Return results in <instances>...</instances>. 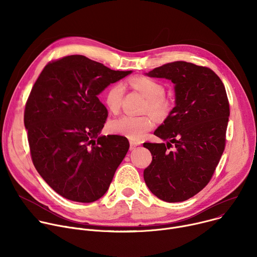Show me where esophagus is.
I'll return each instance as SVG.
<instances>
[{
    "label": "esophagus",
    "mask_w": 257,
    "mask_h": 257,
    "mask_svg": "<svg viewBox=\"0 0 257 257\" xmlns=\"http://www.w3.org/2000/svg\"><path fill=\"white\" fill-rule=\"evenodd\" d=\"M140 143L137 142V141H134V140H131L130 141V150H134L137 145H139Z\"/></svg>",
    "instance_id": "esophagus-1"
}]
</instances>
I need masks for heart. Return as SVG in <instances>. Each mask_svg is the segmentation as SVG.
Returning a JSON list of instances; mask_svg holds the SVG:
<instances>
[{"label": "heart", "instance_id": "1", "mask_svg": "<svg viewBox=\"0 0 257 257\" xmlns=\"http://www.w3.org/2000/svg\"><path fill=\"white\" fill-rule=\"evenodd\" d=\"M130 84L148 98V102L144 106L145 113L152 114L157 119H165L169 115L171 101L165 97L166 88L161 82L151 77L136 76L130 79ZM124 93L125 88L121 82H116L106 89L103 100L109 112L116 114L120 111ZM153 126V118L149 115H123L109 122L108 129L113 133L130 139L140 140Z\"/></svg>", "mask_w": 257, "mask_h": 257}]
</instances>
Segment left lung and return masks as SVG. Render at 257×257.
I'll use <instances>...</instances> for the list:
<instances>
[{"mask_svg":"<svg viewBox=\"0 0 257 257\" xmlns=\"http://www.w3.org/2000/svg\"><path fill=\"white\" fill-rule=\"evenodd\" d=\"M148 75L175 84L176 105L154 133L168 142L143 143L154 156L144 181L160 199L184 201L208 184L224 153L230 116L226 88L211 69L184 61Z\"/></svg>","mask_w":257,"mask_h":257,"instance_id":"8db88e82","label":"left lung"}]
</instances>
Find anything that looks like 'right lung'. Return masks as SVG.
<instances>
[{"instance_id":"add662e5","label":"right lung","mask_w":257,"mask_h":257,"mask_svg":"<svg viewBox=\"0 0 257 257\" xmlns=\"http://www.w3.org/2000/svg\"><path fill=\"white\" fill-rule=\"evenodd\" d=\"M130 73L72 55L48 63L32 86L24 109L31 160L61 196L93 202L107 191L129 141L98 136L107 109L97 95Z\"/></svg>"}]
</instances>
